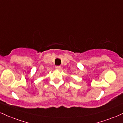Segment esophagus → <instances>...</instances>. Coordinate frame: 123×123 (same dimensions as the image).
<instances>
[{
    "label": "esophagus",
    "instance_id": "1",
    "mask_svg": "<svg viewBox=\"0 0 123 123\" xmlns=\"http://www.w3.org/2000/svg\"><path fill=\"white\" fill-rule=\"evenodd\" d=\"M55 69H57V70H61V67L60 66H55Z\"/></svg>",
    "mask_w": 123,
    "mask_h": 123
}]
</instances>
